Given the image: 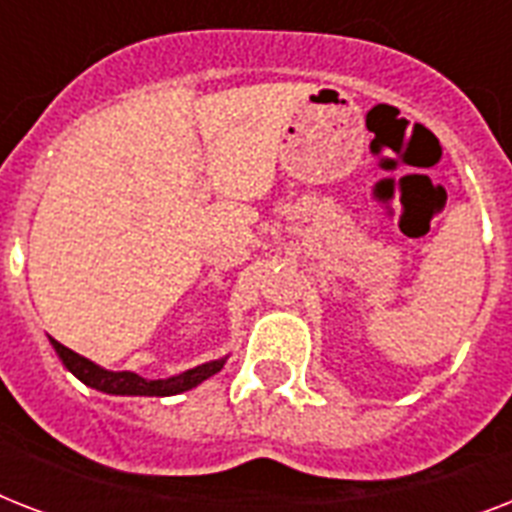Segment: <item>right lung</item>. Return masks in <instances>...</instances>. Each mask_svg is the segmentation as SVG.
<instances>
[{
    "instance_id": "add662e5",
    "label": "right lung",
    "mask_w": 512,
    "mask_h": 512,
    "mask_svg": "<svg viewBox=\"0 0 512 512\" xmlns=\"http://www.w3.org/2000/svg\"><path fill=\"white\" fill-rule=\"evenodd\" d=\"M52 348L60 356L63 366L68 372L79 377L84 385H90L95 390H103V393H111V396H177V393H185V390L196 388L204 380H209L212 374H217L223 369L225 358H217V361H207V364L193 366L188 372L175 374V377H167V380H146L135 372H108L103 366H98L90 358L79 356L66 345H60L58 340H52Z\"/></svg>"
}]
</instances>
